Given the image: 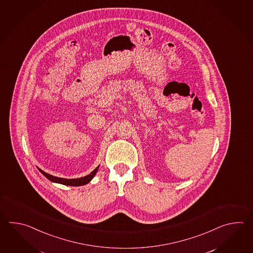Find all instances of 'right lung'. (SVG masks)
I'll return each instance as SVG.
<instances>
[{
  "instance_id": "add662e5",
  "label": "right lung",
  "mask_w": 253,
  "mask_h": 253,
  "mask_svg": "<svg viewBox=\"0 0 253 253\" xmlns=\"http://www.w3.org/2000/svg\"><path fill=\"white\" fill-rule=\"evenodd\" d=\"M39 170H40V172H42L45 177L48 178L49 181H51L53 183H61V184L70 185V186H81V185L86 184V183H89L91 181L92 178L95 176L96 172L98 170V167L94 171H92L89 174L86 175V176L77 178V179H66V178L56 177V176L48 174L47 172H43L42 170H41V169H39Z\"/></svg>"
}]
</instances>
